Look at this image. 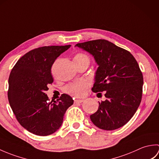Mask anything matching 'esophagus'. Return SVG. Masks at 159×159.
Listing matches in <instances>:
<instances>
[{"label": "esophagus", "mask_w": 159, "mask_h": 159, "mask_svg": "<svg viewBox=\"0 0 159 159\" xmlns=\"http://www.w3.org/2000/svg\"><path fill=\"white\" fill-rule=\"evenodd\" d=\"M83 101V100H74V103H81Z\"/></svg>", "instance_id": "1"}]
</instances>
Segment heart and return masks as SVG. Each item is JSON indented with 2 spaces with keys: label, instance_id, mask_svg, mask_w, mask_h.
I'll list each match as a JSON object with an SVG mask.
<instances>
[{
  "label": "heart",
  "instance_id": "1",
  "mask_svg": "<svg viewBox=\"0 0 159 159\" xmlns=\"http://www.w3.org/2000/svg\"><path fill=\"white\" fill-rule=\"evenodd\" d=\"M74 61H88L89 63V58L85 54L79 52L76 54V55L74 56ZM87 88H88V85H87V83L80 81L68 84L64 87L63 90L66 93L69 94L70 96L80 98L85 95Z\"/></svg>",
  "mask_w": 159,
  "mask_h": 159
}]
</instances>
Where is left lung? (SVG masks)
<instances>
[{"label": "left lung", "mask_w": 159, "mask_h": 159, "mask_svg": "<svg viewBox=\"0 0 159 159\" xmlns=\"http://www.w3.org/2000/svg\"><path fill=\"white\" fill-rule=\"evenodd\" d=\"M76 46L94 57L98 65L92 87L94 93L105 92L106 100L90 116L100 129L113 130L126 124L141 101L143 78L132 54L106 39L79 43Z\"/></svg>", "instance_id": "left-lung-1"}]
</instances>
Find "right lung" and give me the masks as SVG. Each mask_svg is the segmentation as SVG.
I'll return each instance as SVG.
<instances>
[{
	"label": "right lung",
	"mask_w": 159,
	"mask_h": 159,
	"mask_svg": "<svg viewBox=\"0 0 159 159\" xmlns=\"http://www.w3.org/2000/svg\"><path fill=\"white\" fill-rule=\"evenodd\" d=\"M71 45L42 46L26 53L12 68L9 77V102L20 124L30 133L47 136L61 126L72 97L63 93L54 102L46 91L53 83L51 67Z\"/></svg>",
	"instance_id": "add662e5"
}]
</instances>
